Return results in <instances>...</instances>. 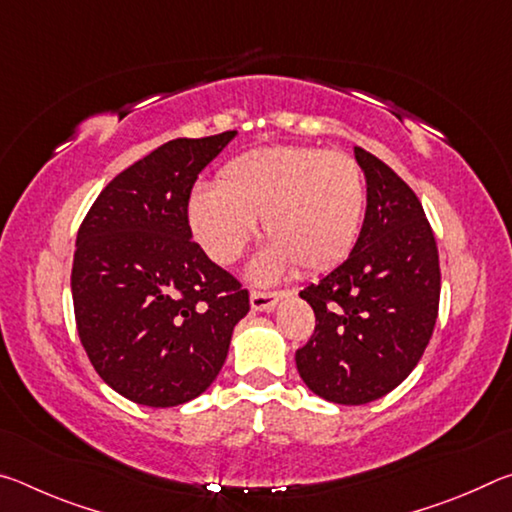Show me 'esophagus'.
Returning a JSON list of instances; mask_svg holds the SVG:
<instances>
[{"label":"esophagus","mask_w":512,"mask_h":512,"mask_svg":"<svg viewBox=\"0 0 512 512\" xmlns=\"http://www.w3.org/2000/svg\"><path fill=\"white\" fill-rule=\"evenodd\" d=\"M284 296V291H250V307L253 311H271L277 300Z\"/></svg>","instance_id":"esophagus-1"}]
</instances>
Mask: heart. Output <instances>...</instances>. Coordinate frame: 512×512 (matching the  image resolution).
<instances>
[{"label":"heart","instance_id":"heart-1","mask_svg":"<svg viewBox=\"0 0 512 512\" xmlns=\"http://www.w3.org/2000/svg\"><path fill=\"white\" fill-rule=\"evenodd\" d=\"M366 183L348 153L316 146H268L237 155L219 171L216 187L189 196V225L214 262L241 255L262 219L268 239L250 264L259 282L296 264L314 273L332 268L359 237Z\"/></svg>","mask_w":512,"mask_h":512}]
</instances>
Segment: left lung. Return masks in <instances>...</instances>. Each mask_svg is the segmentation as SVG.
<instances>
[{"label":"left lung","mask_w":512,"mask_h":512,"mask_svg":"<svg viewBox=\"0 0 512 512\" xmlns=\"http://www.w3.org/2000/svg\"><path fill=\"white\" fill-rule=\"evenodd\" d=\"M366 219L350 257L300 291L316 314L296 366L311 393L334 404H368L418 366L433 334L440 264L433 230L413 189L366 149Z\"/></svg>","instance_id":"obj_1"}]
</instances>
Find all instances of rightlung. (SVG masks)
I'll return each mask as SVG.
<instances>
[{"instance_id": "1", "label": "right lung", "mask_w": 512, "mask_h": 512, "mask_svg": "<svg viewBox=\"0 0 512 512\" xmlns=\"http://www.w3.org/2000/svg\"><path fill=\"white\" fill-rule=\"evenodd\" d=\"M235 135L158 146L110 180L79 228L76 329L99 377L135 404L167 409L207 391L250 309L187 216L198 173Z\"/></svg>"}]
</instances>
